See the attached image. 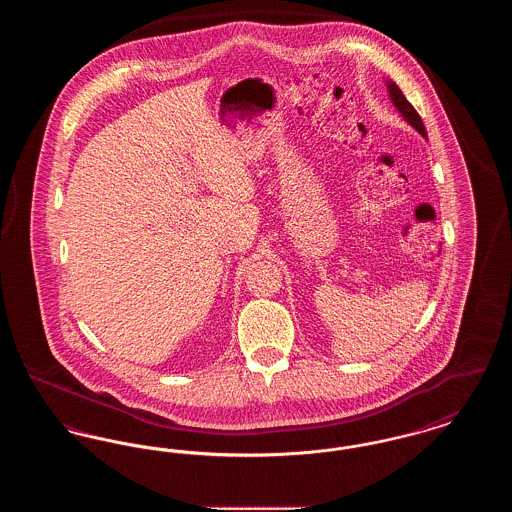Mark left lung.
<instances>
[{"label":"left lung","instance_id":"1","mask_svg":"<svg viewBox=\"0 0 512 512\" xmlns=\"http://www.w3.org/2000/svg\"><path fill=\"white\" fill-rule=\"evenodd\" d=\"M386 86H388V94H390L391 103L395 105V109L399 111V115L405 119L407 124H411L414 130L428 140V134H426V128H424V122L420 119V115L416 113L413 105L407 101V98L403 96V92L399 90V86L393 82V80H386Z\"/></svg>","mask_w":512,"mask_h":512}]
</instances>
